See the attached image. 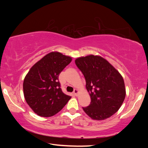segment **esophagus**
<instances>
[{
	"label": "esophagus",
	"instance_id": "34e87169",
	"mask_svg": "<svg viewBox=\"0 0 148 148\" xmlns=\"http://www.w3.org/2000/svg\"><path fill=\"white\" fill-rule=\"evenodd\" d=\"M78 93H79V91H78L77 89H74V92H73L74 95H76V96H77V94H78Z\"/></svg>",
	"mask_w": 148,
	"mask_h": 148
}]
</instances>
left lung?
<instances>
[{"label":"left lung","instance_id":"1","mask_svg":"<svg viewBox=\"0 0 148 148\" xmlns=\"http://www.w3.org/2000/svg\"><path fill=\"white\" fill-rule=\"evenodd\" d=\"M75 63L86 80L90 104L83 108L91 118L103 120L118 111L123 102L126 91L121 74L99 56L78 58Z\"/></svg>","mask_w":148,"mask_h":148}]
</instances>
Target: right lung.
I'll return each instance as SVG.
<instances>
[{
  "instance_id": "right-lung-1",
  "label": "right lung",
  "mask_w": 148,
  "mask_h": 148,
  "mask_svg": "<svg viewBox=\"0 0 148 148\" xmlns=\"http://www.w3.org/2000/svg\"><path fill=\"white\" fill-rule=\"evenodd\" d=\"M72 60L70 56L51 52L32 66L25 77L23 93L34 112L50 117L60 111L71 96L63 93L58 76Z\"/></svg>"
}]
</instances>
